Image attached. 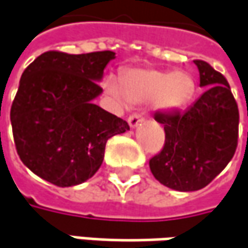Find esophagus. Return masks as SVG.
I'll return each mask as SVG.
<instances>
[{
    "label": "esophagus",
    "instance_id": "1",
    "mask_svg": "<svg viewBox=\"0 0 248 248\" xmlns=\"http://www.w3.org/2000/svg\"><path fill=\"white\" fill-rule=\"evenodd\" d=\"M143 120V117L141 114H138V113H134V114H131L130 117H128V124H130L131 128H135L141 121Z\"/></svg>",
    "mask_w": 248,
    "mask_h": 248
}]
</instances>
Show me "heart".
Instances as JSON below:
<instances>
[{"instance_id":"obj_1","label":"heart","mask_w":248,"mask_h":248,"mask_svg":"<svg viewBox=\"0 0 248 248\" xmlns=\"http://www.w3.org/2000/svg\"><path fill=\"white\" fill-rule=\"evenodd\" d=\"M103 88L120 105H140L156 100L162 108L180 110L192 100L195 82L190 74L183 71L134 69L123 75L121 83L114 78H107Z\"/></svg>"}]
</instances>
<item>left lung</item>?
Instances as JSON below:
<instances>
[{"label":"left lung","instance_id":"1","mask_svg":"<svg viewBox=\"0 0 248 248\" xmlns=\"http://www.w3.org/2000/svg\"><path fill=\"white\" fill-rule=\"evenodd\" d=\"M194 62L206 91L183 113L154 116L165 127V145L149 167L159 183L177 191L208 186L229 163L239 140V107L229 82L206 61Z\"/></svg>","mask_w":248,"mask_h":248}]
</instances>
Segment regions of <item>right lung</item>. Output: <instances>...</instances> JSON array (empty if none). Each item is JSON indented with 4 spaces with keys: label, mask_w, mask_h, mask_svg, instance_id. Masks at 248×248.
I'll list each match as a JSON object with an SVG mask.
<instances>
[{
    "label": "right lung",
    "mask_w": 248,
    "mask_h": 248,
    "mask_svg": "<svg viewBox=\"0 0 248 248\" xmlns=\"http://www.w3.org/2000/svg\"><path fill=\"white\" fill-rule=\"evenodd\" d=\"M114 51L67 54L46 51L23 71L11 107L14 141L20 160L58 187L81 184L99 170L106 142L130 130L125 120L93 99Z\"/></svg>",
    "instance_id": "obj_1"
}]
</instances>
